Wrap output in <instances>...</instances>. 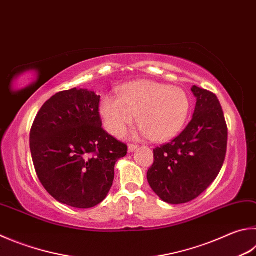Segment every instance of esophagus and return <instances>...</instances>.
Instances as JSON below:
<instances>
[{
  "mask_svg": "<svg viewBox=\"0 0 256 256\" xmlns=\"http://www.w3.org/2000/svg\"><path fill=\"white\" fill-rule=\"evenodd\" d=\"M138 146H136V144H130V146H128V152L132 153V152H134L136 150H138Z\"/></svg>",
  "mask_w": 256,
  "mask_h": 256,
  "instance_id": "obj_1",
  "label": "esophagus"
}]
</instances>
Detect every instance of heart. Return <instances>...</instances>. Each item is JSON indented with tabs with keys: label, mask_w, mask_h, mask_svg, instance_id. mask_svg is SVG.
<instances>
[{
	"label": "heart",
	"mask_w": 256,
	"mask_h": 256,
	"mask_svg": "<svg viewBox=\"0 0 256 256\" xmlns=\"http://www.w3.org/2000/svg\"><path fill=\"white\" fill-rule=\"evenodd\" d=\"M190 110L186 92L152 80H138L118 88V96L105 95L100 103L104 126L118 136L136 115L141 133L156 142L169 141L182 128Z\"/></svg>",
	"instance_id": "obj_1"
}]
</instances>
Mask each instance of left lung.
Returning a JSON list of instances; mask_svg holds the SVG:
<instances>
[{"label": "left lung", "instance_id": "obj_1", "mask_svg": "<svg viewBox=\"0 0 256 256\" xmlns=\"http://www.w3.org/2000/svg\"><path fill=\"white\" fill-rule=\"evenodd\" d=\"M196 108L182 132L153 150L148 181L162 200L178 205L192 202L212 184L224 164L227 125L214 92L192 86Z\"/></svg>", "mask_w": 256, "mask_h": 256}]
</instances>
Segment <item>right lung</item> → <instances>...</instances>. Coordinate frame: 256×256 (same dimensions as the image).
Masks as SVG:
<instances>
[{
  "label": "right lung",
  "instance_id": "1",
  "mask_svg": "<svg viewBox=\"0 0 256 256\" xmlns=\"http://www.w3.org/2000/svg\"><path fill=\"white\" fill-rule=\"evenodd\" d=\"M100 96L88 90L59 92L36 114L30 132L40 182L56 200L92 208L108 196L116 161L128 146L102 128Z\"/></svg>",
  "mask_w": 256,
  "mask_h": 256
}]
</instances>
